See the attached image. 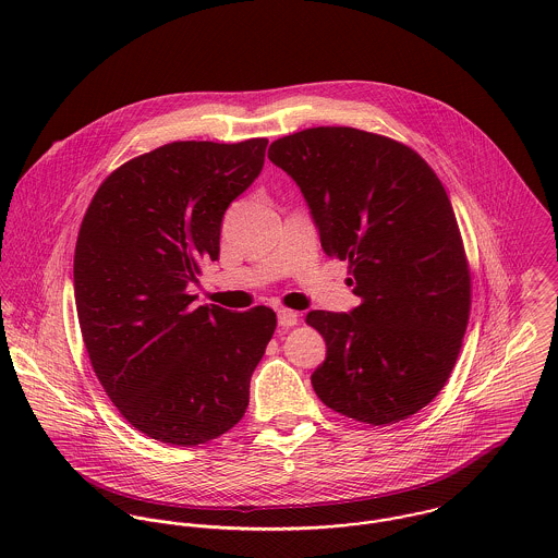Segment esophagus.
I'll return each instance as SVG.
<instances>
[{"label":"esophagus","instance_id":"obj_1","mask_svg":"<svg viewBox=\"0 0 558 558\" xmlns=\"http://www.w3.org/2000/svg\"><path fill=\"white\" fill-rule=\"evenodd\" d=\"M277 318H279V326H283V328H290V326L299 324V314L292 312V310H279Z\"/></svg>","mask_w":558,"mask_h":558}]
</instances>
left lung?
Masks as SVG:
<instances>
[{"label": "left lung", "mask_w": 558, "mask_h": 558, "mask_svg": "<svg viewBox=\"0 0 558 558\" xmlns=\"http://www.w3.org/2000/svg\"><path fill=\"white\" fill-rule=\"evenodd\" d=\"M301 186L322 248L348 259L350 314L310 312L326 341L312 374L328 408L391 425L440 393L471 316V270L449 195L412 148L391 137L318 126L270 144Z\"/></svg>", "instance_id": "1"}]
</instances>
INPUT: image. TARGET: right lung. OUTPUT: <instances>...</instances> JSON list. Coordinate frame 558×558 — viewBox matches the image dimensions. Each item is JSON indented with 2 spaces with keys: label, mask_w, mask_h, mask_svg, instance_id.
Returning <instances> with one entry per match:
<instances>
[{
  "label": "right lung",
  "mask_w": 558,
  "mask_h": 558,
  "mask_svg": "<svg viewBox=\"0 0 558 558\" xmlns=\"http://www.w3.org/2000/svg\"><path fill=\"white\" fill-rule=\"evenodd\" d=\"M268 140L173 142L120 165L92 197L75 246V303L89 363L120 414L180 447L232 429L277 328L186 294L219 259L221 221L264 167Z\"/></svg>",
  "instance_id": "1"
}]
</instances>
